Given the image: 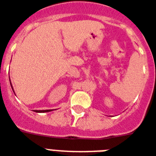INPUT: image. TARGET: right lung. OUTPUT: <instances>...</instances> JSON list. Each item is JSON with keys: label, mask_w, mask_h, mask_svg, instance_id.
<instances>
[{"label": "right lung", "mask_w": 156, "mask_h": 156, "mask_svg": "<svg viewBox=\"0 0 156 156\" xmlns=\"http://www.w3.org/2000/svg\"><path fill=\"white\" fill-rule=\"evenodd\" d=\"M9 81H10V78H9ZM10 85H11V87H12V90H13V88H12V84H11V82H10ZM13 92H14V90H13ZM15 94V93H14ZM54 111V110H34V112H37V113H45V112H49V111Z\"/></svg>", "instance_id": "obj_1"}]
</instances>
